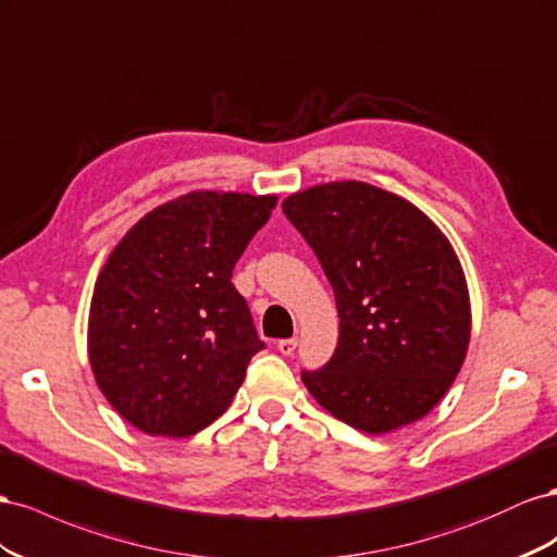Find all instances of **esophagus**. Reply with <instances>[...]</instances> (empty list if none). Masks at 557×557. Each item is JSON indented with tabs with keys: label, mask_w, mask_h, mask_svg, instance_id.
Returning <instances> with one entry per match:
<instances>
[{
	"label": "esophagus",
	"mask_w": 557,
	"mask_h": 557,
	"mask_svg": "<svg viewBox=\"0 0 557 557\" xmlns=\"http://www.w3.org/2000/svg\"><path fill=\"white\" fill-rule=\"evenodd\" d=\"M296 345H298V338H282V341H277V349H280V352H282L284 357L294 355Z\"/></svg>",
	"instance_id": "1"
}]
</instances>
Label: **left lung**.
I'll return each instance as SVG.
<instances>
[{
    "label": "left lung",
    "instance_id": "obj_1",
    "mask_svg": "<svg viewBox=\"0 0 557 557\" xmlns=\"http://www.w3.org/2000/svg\"><path fill=\"white\" fill-rule=\"evenodd\" d=\"M282 212L336 294L338 345L300 377L345 424L387 434L426 416L467 357L471 306L448 237L416 205L363 182L300 190Z\"/></svg>",
    "mask_w": 557,
    "mask_h": 557
}]
</instances>
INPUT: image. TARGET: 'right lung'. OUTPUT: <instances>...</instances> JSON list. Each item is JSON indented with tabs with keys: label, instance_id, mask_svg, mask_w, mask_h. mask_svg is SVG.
I'll return each mask as SVG.
<instances>
[{
	"label": "right lung",
	"instance_id": "1",
	"mask_svg": "<svg viewBox=\"0 0 557 557\" xmlns=\"http://www.w3.org/2000/svg\"><path fill=\"white\" fill-rule=\"evenodd\" d=\"M277 198L194 190L125 233L95 282L88 357L123 420L151 436L212 424L265 347L233 268Z\"/></svg>",
	"mask_w": 557,
	"mask_h": 557
}]
</instances>
